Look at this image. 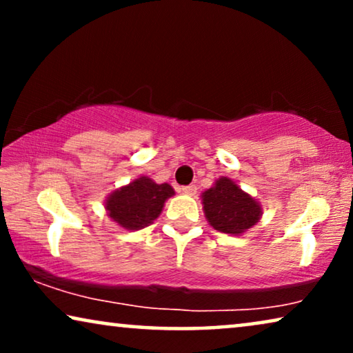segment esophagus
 <instances>
[{
    "mask_svg": "<svg viewBox=\"0 0 353 353\" xmlns=\"http://www.w3.org/2000/svg\"><path fill=\"white\" fill-rule=\"evenodd\" d=\"M196 191H197V188H196L194 185L183 186V188H181V192H183V194H186V196H194Z\"/></svg>",
    "mask_w": 353,
    "mask_h": 353,
    "instance_id": "obj_1",
    "label": "esophagus"
}]
</instances>
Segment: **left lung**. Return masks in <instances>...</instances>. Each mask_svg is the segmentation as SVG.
<instances>
[{"label":"left lung","instance_id":"left-lung-1","mask_svg":"<svg viewBox=\"0 0 353 353\" xmlns=\"http://www.w3.org/2000/svg\"><path fill=\"white\" fill-rule=\"evenodd\" d=\"M205 219L220 233L241 236L257 225L262 207L228 176H220L202 192Z\"/></svg>","mask_w":353,"mask_h":353}]
</instances>
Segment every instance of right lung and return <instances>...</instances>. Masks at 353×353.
Instances as JSON below:
<instances>
[{
  "label": "right lung",
  "instance_id": "add662e5",
  "mask_svg": "<svg viewBox=\"0 0 353 353\" xmlns=\"http://www.w3.org/2000/svg\"><path fill=\"white\" fill-rule=\"evenodd\" d=\"M175 194L168 183L157 185L149 176H139L110 192L104 205L108 215L123 230H143L161 215L168 197Z\"/></svg>",
  "mask_w": 353,
  "mask_h": 353
}]
</instances>
